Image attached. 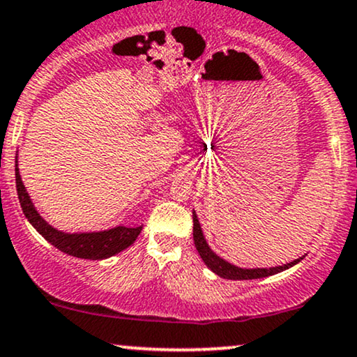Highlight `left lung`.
Segmentation results:
<instances>
[{
    "label": "left lung",
    "mask_w": 357,
    "mask_h": 357,
    "mask_svg": "<svg viewBox=\"0 0 357 357\" xmlns=\"http://www.w3.org/2000/svg\"><path fill=\"white\" fill-rule=\"evenodd\" d=\"M192 237H194V245H196L197 252H199L201 259L207 265V268L212 270L219 277L227 278V280H255V278H265L270 277V275H277L283 270L291 268L293 265H296L298 261L303 260V257L300 259H295L293 261H288V264L278 265V267H261V268H243L237 267V265L231 264V261L224 260L222 257H219L214 250L211 249L209 243H207L204 234H202L199 219H197L196 211H192Z\"/></svg>",
    "instance_id": "left-lung-1"
}]
</instances>
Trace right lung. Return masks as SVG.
Segmentation results:
<instances>
[{
	"instance_id": "right-lung-1",
	"label": "right lung",
	"mask_w": 357,
	"mask_h": 357,
	"mask_svg": "<svg viewBox=\"0 0 357 357\" xmlns=\"http://www.w3.org/2000/svg\"><path fill=\"white\" fill-rule=\"evenodd\" d=\"M16 189L17 197H20L21 209L24 212L26 219L29 224L38 231L40 236L49 243H52L56 249L64 252L67 255L77 257V259L87 260H103L108 257L120 254L121 250L128 249L132 243L137 241V237L142 232L143 225L138 227H125V225H116V227L107 229V231L98 232H64L52 227L47 220H44L43 215L36 209L31 196L26 191L22 184L20 168H17V156H16Z\"/></svg>"
}]
</instances>
